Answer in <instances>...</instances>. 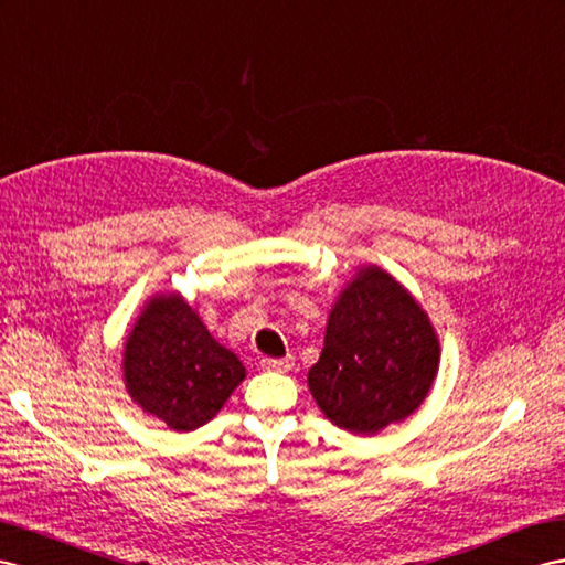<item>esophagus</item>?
<instances>
[{"mask_svg":"<svg viewBox=\"0 0 565 565\" xmlns=\"http://www.w3.org/2000/svg\"><path fill=\"white\" fill-rule=\"evenodd\" d=\"M259 365H263L265 370H279V372H286L294 367V358L286 355V358H263L259 360Z\"/></svg>","mask_w":565,"mask_h":565,"instance_id":"1","label":"esophagus"}]
</instances>
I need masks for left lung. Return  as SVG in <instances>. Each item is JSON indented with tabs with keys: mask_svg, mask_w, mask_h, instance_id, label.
<instances>
[{
	"mask_svg": "<svg viewBox=\"0 0 565 565\" xmlns=\"http://www.w3.org/2000/svg\"><path fill=\"white\" fill-rule=\"evenodd\" d=\"M437 365L439 341L423 308L386 271L367 267L331 310L308 384L331 423L374 434L420 406Z\"/></svg>",
	"mask_w": 565,
	"mask_h": 565,
	"instance_id": "left-lung-1",
	"label": "left lung"
}]
</instances>
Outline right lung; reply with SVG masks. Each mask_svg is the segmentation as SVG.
<instances>
[{"label":"right lung","mask_w":565,"mask_h":565,"mask_svg":"<svg viewBox=\"0 0 565 565\" xmlns=\"http://www.w3.org/2000/svg\"><path fill=\"white\" fill-rule=\"evenodd\" d=\"M128 394L177 431L220 413L245 377L241 360L216 343L181 296H159L140 315L124 353Z\"/></svg>","instance_id":"1"}]
</instances>
